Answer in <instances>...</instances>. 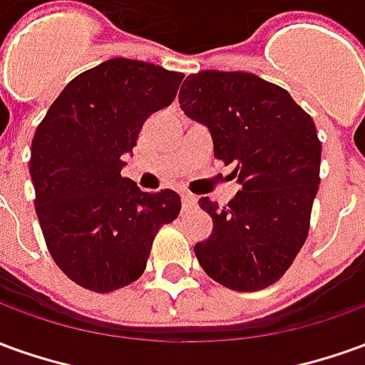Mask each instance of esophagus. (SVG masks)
Returning <instances> with one entry per match:
<instances>
[{
  "label": "esophagus",
  "instance_id": "esophagus-1",
  "mask_svg": "<svg viewBox=\"0 0 365 365\" xmlns=\"http://www.w3.org/2000/svg\"><path fill=\"white\" fill-rule=\"evenodd\" d=\"M182 205L183 209H190L195 205V197L193 195H190V193H183L182 195Z\"/></svg>",
  "mask_w": 365,
  "mask_h": 365
}]
</instances>
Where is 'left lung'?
Returning a JSON list of instances; mask_svg holds the SVG:
<instances>
[{
    "label": "left lung",
    "instance_id": "1",
    "mask_svg": "<svg viewBox=\"0 0 365 365\" xmlns=\"http://www.w3.org/2000/svg\"><path fill=\"white\" fill-rule=\"evenodd\" d=\"M180 106L205 124L213 156L235 164L241 190L227 205L201 197L211 235L193 247L201 269L227 289H267L307 241L320 185L314 120L284 88L241 71H201L180 88Z\"/></svg>",
    "mask_w": 365,
    "mask_h": 365
}]
</instances>
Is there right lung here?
I'll use <instances>...</instances> for the list:
<instances>
[{"label":"right lung","mask_w":365,"mask_h":365,"mask_svg":"<svg viewBox=\"0 0 365 365\" xmlns=\"http://www.w3.org/2000/svg\"><path fill=\"white\" fill-rule=\"evenodd\" d=\"M182 73L110 58L68 83L35 130L29 174L53 261L93 292L138 280L160 227L182 209L172 190L122 178L144 122L174 103Z\"/></svg>","instance_id":"1"}]
</instances>
